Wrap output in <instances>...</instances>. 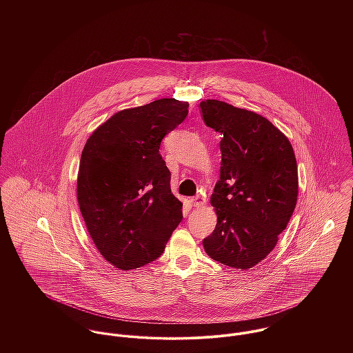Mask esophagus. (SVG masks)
Here are the masks:
<instances>
[{
  "label": "esophagus",
  "mask_w": 353,
  "mask_h": 353,
  "mask_svg": "<svg viewBox=\"0 0 353 353\" xmlns=\"http://www.w3.org/2000/svg\"><path fill=\"white\" fill-rule=\"evenodd\" d=\"M205 201H206V199H205L203 196H201V194H200V196H196V197L192 200L194 206H202V205L205 203Z\"/></svg>",
  "instance_id": "obj_1"
}]
</instances>
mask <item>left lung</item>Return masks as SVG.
Instances as JSON below:
<instances>
[{
    "label": "left lung",
    "mask_w": 353,
    "mask_h": 353,
    "mask_svg": "<svg viewBox=\"0 0 353 353\" xmlns=\"http://www.w3.org/2000/svg\"><path fill=\"white\" fill-rule=\"evenodd\" d=\"M200 107L205 125L223 136L220 181L210 197L217 224L202 245L212 259L245 270L276 248L295 210V153L290 140L256 112L214 99Z\"/></svg>",
    "instance_id": "left-lung-1"
}]
</instances>
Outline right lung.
Masks as SVG:
<instances>
[{
	"mask_svg": "<svg viewBox=\"0 0 353 353\" xmlns=\"http://www.w3.org/2000/svg\"><path fill=\"white\" fill-rule=\"evenodd\" d=\"M188 108V101L159 99L122 110L87 140L77 200L95 246L118 269L157 259L183 219L159 150L165 134L185 121Z\"/></svg>",
	"mask_w": 353,
	"mask_h": 353,
	"instance_id": "obj_1",
	"label": "right lung"
}]
</instances>
